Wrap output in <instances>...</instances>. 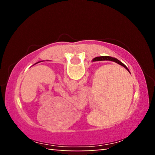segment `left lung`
Returning a JSON list of instances; mask_svg holds the SVG:
<instances>
[{
    "label": "left lung",
    "instance_id": "8db88e82",
    "mask_svg": "<svg viewBox=\"0 0 155 155\" xmlns=\"http://www.w3.org/2000/svg\"><path fill=\"white\" fill-rule=\"evenodd\" d=\"M40 62H41V61H38V62H37L36 64H38V63H40Z\"/></svg>",
    "mask_w": 155,
    "mask_h": 155
}]
</instances>
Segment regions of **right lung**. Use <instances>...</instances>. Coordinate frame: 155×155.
I'll return each instance as SVG.
<instances>
[{"instance_id":"obj_1","label":"right lung","mask_w":155,"mask_h":155,"mask_svg":"<svg viewBox=\"0 0 155 155\" xmlns=\"http://www.w3.org/2000/svg\"><path fill=\"white\" fill-rule=\"evenodd\" d=\"M114 61V62H115L117 63V64H119L120 65H122V66H123L124 68H125L126 69H127L128 70V72H129V70L128 69V68L126 66V65L122 64V63L119 61L118 59H117L116 58H114V57H109V56H101V57H95V58L92 59V62H94V61Z\"/></svg>"}]
</instances>
